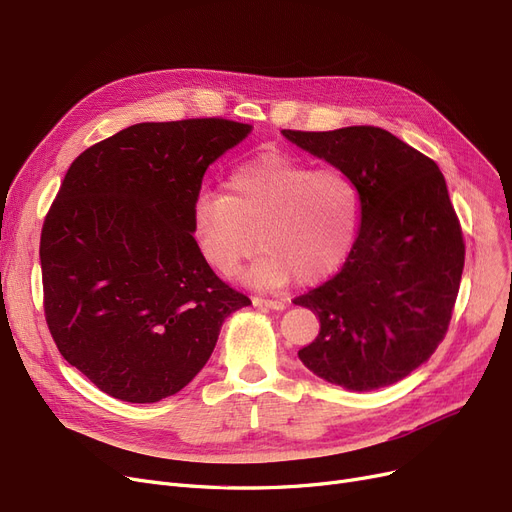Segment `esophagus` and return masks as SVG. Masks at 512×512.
Listing matches in <instances>:
<instances>
[{
  "label": "esophagus",
  "instance_id": "34e87169",
  "mask_svg": "<svg viewBox=\"0 0 512 512\" xmlns=\"http://www.w3.org/2000/svg\"><path fill=\"white\" fill-rule=\"evenodd\" d=\"M253 303L257 307H268V309H276V311L286 309V301H282V299H261V297H255Z\"/></svg>",
  "mask_w": 512,
  "mask_h": 512
}]
</instances>
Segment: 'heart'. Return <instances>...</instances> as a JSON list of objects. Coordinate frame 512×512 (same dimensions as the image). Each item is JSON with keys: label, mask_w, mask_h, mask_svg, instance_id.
<instances>
[{"label": "heart", "mask_w": 512, "mask_h": 512, "mask_svg": "<svg viewBox=\"0 0 512 512\" xmlns=\"http://www.w3.org/2000/svg\"><path fill=\"white\" fill-rule=\"evenodd\" d=\"M360 226V192L337 167L314 169L270 152L236 167L228 194L201 190L192 207L198 249L213 270L232 276L257 244L261 257L244 282L272 291L293 276L316 282L337 272Z\"/></svg>", "instance_id": "obj_1"}]
</instances>
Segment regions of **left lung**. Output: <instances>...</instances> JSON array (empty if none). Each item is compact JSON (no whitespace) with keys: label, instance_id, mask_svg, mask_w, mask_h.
Masks as SVG:
<instances>
[{"label":"left lung","instance_id":"8db88e82","mask_svg":"<svg viewBox=\"0 0 512 512\" xmlns=\"http://www.w3.org/2000/svg\"><path fill=\"white\" fill-rule=\"evenodd\" d=\"M282 136L345 171L360 192V230L341 272L293 301L320 318L299 360L349 391L402 381L446 337L464 268L443 173L381 127Z\"/></svg>","mask_w":512,"mask_h":512}]
</instances>
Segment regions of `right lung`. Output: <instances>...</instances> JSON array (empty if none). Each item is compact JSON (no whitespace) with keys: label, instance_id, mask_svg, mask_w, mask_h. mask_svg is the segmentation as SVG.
<instances>
[{"label":"right lung","instance_id":"1","mask_svg":"<svg viewBox=\"0 0 512 512\" xmlns=\"http://www.w3.org/2000/svg\"><path fill=\"white\" fill-rule=\"evenodd\" d=\"M249 133L226 119L138 123L66 171L41 230L43 307L62 358L110 397L182 391L251 305L192 236L205 171Z\"/></svg>","mask_w":512,"mask_h":512}]
</instances>
